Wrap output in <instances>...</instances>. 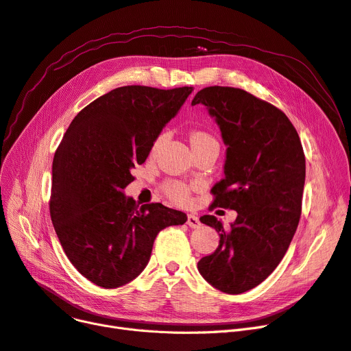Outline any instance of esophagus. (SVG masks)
Wrapping results in <instances>:
<instances>
[{"label": "esophagus", "instance_id": "obj_1", "mask_svg": "<svg viewBox=\"0 0 351 351\" xmlns=\"http://www.w3.org/2000/svg\"><path fill=\"white\" fill-rule=\"evenodd\" d=\"M186 223H188V226H189V228H199V226H201L199 219H197V217H196V215H192V213H189V215H188V221H186Z\"/></svg>", "mask_w": 351, "mask_h": 351}]
</instances>
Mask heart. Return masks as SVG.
Masks as SVG:
<instances>
[{
  "mask_svg": "<svg viewBox=\"0 0 351 351\" xmlns=\"http://www.w3.org/2000/svg\"><path fill=\"white\" fill-rule=\"evenodd\" d=\"M165 139H166V133H160L155 139L154 145H152V154H156ZM189 141H191L192 149L196 146L206 145V143H217V141L213 139L209 133L202 132V130L192 132L189 136ZM193 189H196V185L185 184V182H179V180H167L163 185V192L169 196L172 201H175L178 204L189 202Z\"/></svg>",
  "mask_w": 351,
  "mask_h": 351,
  "instance_id": "heart-1",
  "label": "heart"
}]
</instances>
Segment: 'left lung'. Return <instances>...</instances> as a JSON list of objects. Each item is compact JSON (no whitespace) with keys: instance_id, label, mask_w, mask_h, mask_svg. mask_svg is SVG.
<instances>
[{"instance_id":"obj_1","label":"left lung","mask_w":351,"mask_h":351,"mask_svg":"<svg viewBox=\"0 0 351 351\" xmlns=\"http://www.w3.org/2000/svg\"><path fill=\"white\" fill-rule=\"evenodd\" d=\"M204 104L215 117L226 147L225 178L210 189V208H230L238 217L230 230L213 215L219 245L197 263L201 276L226 294L261 284L277 268L297 231L306 156L300 136L276 106L235 87L197 91L192 106Z\"/></svg>"}]
</instances>
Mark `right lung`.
<instances>
[{"label":"right lung","mask_w":351,"mask_h":351,"mask_svg":"<svg viewBox=\"0 0 351 351\" xmlns=\"http://www.w3.org/2000/svg\"><path fill=\"white\" fill-rule=\"evenodd\" d=\"M193 87H117L73 119L53 159L50 215L83 277L103 288L130 282L150 260L156 235L186 222L162 204L139 206L123 189Z\"/></svg>","instance_id":"right-lung-1"}]
</instances>
